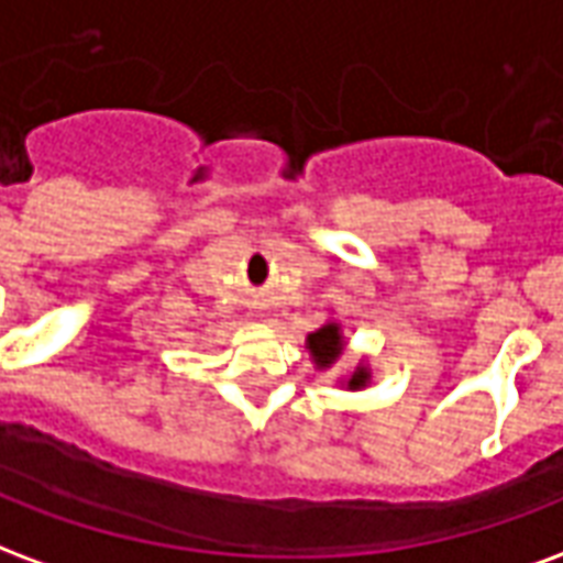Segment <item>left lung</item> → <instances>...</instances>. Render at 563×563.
Masks as SVG:
<instances>
[{"label": "left lung", "instance_id": "left-lung-1", "mask_svg": "<svg viewBox=\"0 0 563 563\" xmlns=\"http://www.w3.org/2000/svg\"><path fill=\"white\" fill-rule=\"evenodd\" d=\"M309 347L321 366H330L332 360L342 354V335H339V327H335V323H327V327H321L318 332H311ZM347 384H351V387H363V384H366V372H356Z\"/></svg>", "mask_w": 563, "mask_h": 563}]
</instances>
